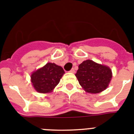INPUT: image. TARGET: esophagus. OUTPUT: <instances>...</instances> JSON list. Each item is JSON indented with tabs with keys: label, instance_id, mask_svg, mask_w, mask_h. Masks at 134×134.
Instances as JSON below:
<instances>
[{
	"label": "esophagus",
	"instance_id": "esophagus-1",
	"mask_svg": "<svg viewBox=\"0 0 134 134\" xmlns=\"http://www.w3.org/2000/svg\"><path fill=\"white\" fill-rule=\"evenodd\" d=\"M69 72H70V73H73V74H74V73H75V69H71L70 71H69Z\"/></svg>",
	"mask_w": 134,
	"mask_h": 134
}]
</instances>
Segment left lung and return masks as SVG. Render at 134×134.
I'll return each instance as SVG.
<instances>
[{
    "mask_svg": "<svg viewBox=\"0 0 134 134\" xmlns=\"http://www.w3.org/2000/svg\"><path fill=\"white\" fill-rule=\"evenodd\" d=\"M76 76L86 92L98 93L108 87L112 78V71L107 66L86 60L78 66Z\"/></svg>",
    "mask_w": 134,
    "mask_h": 134,
    "instance_id": "left-lung-1",
    "label": "left lung"
}]
</instances>
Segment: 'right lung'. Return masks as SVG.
<instances>
[{
  "instance_id": "obj_1",
  "label": "right lung",
  "mask_w": 134,
  "mask_h": 134,
  "mask_svg": "<svg viewBox=\"0 0 134 134\" xmlns=\"http://www.w3.org/2000/svg\"><path fill=\"white\" fill-rule=\"evenodd\" d=\"M65 74L63 69L55 63H48L31 75V82L39 93H46L52 91L60 82Z\"/></svg>"
}]
</instances>
